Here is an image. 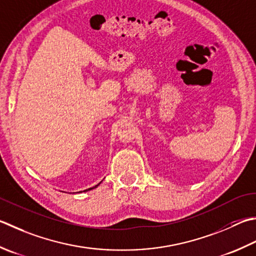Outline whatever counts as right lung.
<instances>
[{
  "label": "right lung",
  "mask_w": 256,
  "mask_h": 256,
  "mask_svg": "<svg viewBox=\"0 0 256 256\" xmlns=\"http://www.w3.org/2000/svg\"><path fill=\"white\" fill-rule=\"evenodd\" d=\"M100 184H101V182H100V183H98V185H95V186H93V188H88V190H85V191H84V192H86V191H90V190H93V188H98Z\"/></svg>",
  "instance_id": "add662e5"
}]
</instances>
